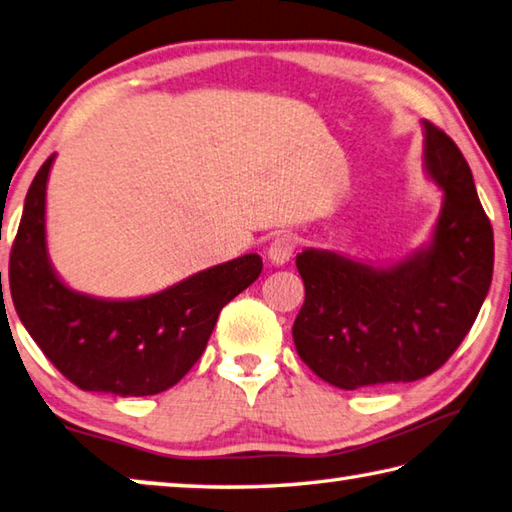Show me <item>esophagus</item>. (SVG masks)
Returning <instances> with one entry per match:
<instances>
[{
    "instance_id": "obj_1",
    "label": "esophagus",
    "mask_w": 512,
    "mask_h": 512,
    "mask_svg": "<svg viewBox=\"0 0 512 512\" xmlns=\"http://www.w3.org/2000/svg\"><path fill=\"white\" fill-rule=\"evenodd\" d=\"M295 239L291 235H277L273 244L268 246V262L273 266H284L293 257Z\"/></svg>"
}]
</instances>
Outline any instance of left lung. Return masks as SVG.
Masks as SVG:
<instances>
[{"label":"left lung","instance_id":"8db88e82","mask_svg":"<svg viewBox=\"0 0 512 512\" xmlns=\"http://www.w3.org/2000/svg\"><path fill=\"white\" fill-rule=\"evenodd\" d=\"M421 127L423 170L443 192L430 239L398 262L318 248L295 257L306 293L295 349L333 387L430 376L468 336L488 295L495 239L470 165L448 134L427 120Z\"/></svg>","mask_w":512,"mask_h":512}]
</instances>
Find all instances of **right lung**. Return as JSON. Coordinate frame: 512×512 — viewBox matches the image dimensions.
Here are the masks:
<instances>
[{
  "mask_svg": "<svg viewBox=\"0 0 512 512\" xmlns=\"http://www.w3.org/2000/svg\"><path fill=\"white\" fill-rule=\"evenodd\" d=\"M55 154L26 194L11 250V295L24 329L55 367L85 392L152 396L188 374L206 349L219 311L262 273L250 253L143 297L76 291L46 246V183Z\"/></svg>",
  "mask_w": 512,
  "mask_h": 512,
  "instance_id": "add662e5",
  "label": "right lung"
}]
</instances>
